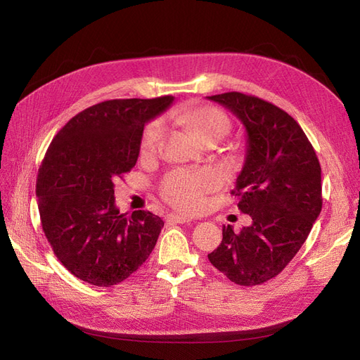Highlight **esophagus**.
Returning <instances> with one entry per match:
<instances>
[{
    "label": "esophagus",
    "mask_w": 360,
    "mask_h": 360,
    "mask_svg": "<svg viewBox=\"0 0 360 360\" xmlns=\"http://www.w3.org/2000/svg\"><path fill=\"white\" fill-rule=\"evenodd\" d=\"M167 219H168V222H176V224L192 222L191 217H186V216H183V214H168Z\"/></svg>",
    "instance_id": "obj_1"
}]
</instances>
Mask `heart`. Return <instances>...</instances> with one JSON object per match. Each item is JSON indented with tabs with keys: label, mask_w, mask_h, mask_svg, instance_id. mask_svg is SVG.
<instances>
[{
	"label": "heart",
	"mask_w": 360,
	"mask_h": 360,
	"mask_svg": "<svg viewBox=\"0 0 360 360\" xmlns=\"http://www.w3.org/2000/svg\"><path fill=\"white\" fill-rule=\"evenodd\" d=\"M176 120L186 127L195 139L207 143L210 139H222L230 132V118L219 108L210 105H188L177 114ZM163 126L159 120L150 122L141 134L139 148L143 155L156 150ZM219 184V179L212 171L176 169L162 181V195L169 204L184 212H197L204 204L205 193Z\"/></svg>",
	"instance_id": "1"
}]
</instances>
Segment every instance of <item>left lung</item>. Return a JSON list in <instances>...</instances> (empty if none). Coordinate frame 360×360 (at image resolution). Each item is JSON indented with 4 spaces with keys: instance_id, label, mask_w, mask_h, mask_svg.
<instances>
[{
    "instance_id": "1",
    "label": "left lung",
    "mask_w": 360,
    "mask_h": 360,
    "mask_svg": "<svg viewBox=\"0 0 360 360\" xmlns=\"http://www.w3.org/2000/svg\"><path fill=\"white\" fill-rule=\"evenodd\" d=\"M209 99L246 127V160L231 193L252 217L238 233L224 226L209 259L234 284L259 285L287 267L311 233L323 205L321 167L299 123L276 105L238 91Z\"/></svg>"
}]
</instances>
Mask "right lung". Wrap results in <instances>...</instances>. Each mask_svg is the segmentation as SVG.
<instances>
[{
  "label": "right lung",
  "mask_w": 360,
  "mask_h": 360,
  "mask_svg": "<svg viewBox=\"0 0 360 360\" xmlns=\"http://www.w3.org/2000/svg\"><path fill=\"white\" fill-rule=\"evenodd\" d=\"M172 101L114 99L86 108L41 160L36 195L43 233L61 264L91 285L120 284L156 246L163 221L146 210L120 213L114 181L135 167L144 124Z\"/></svg>",
  "instance_id": "add662e5"
}]
</instances>
